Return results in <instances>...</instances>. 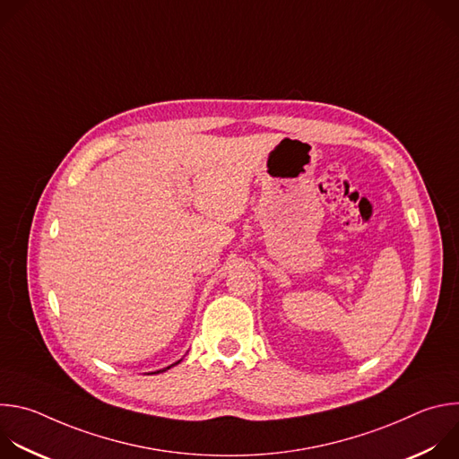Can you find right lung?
<instances>
[{
    "label": "right lung",
    "instance_id": "add662e5",
    "mask_svg": "<svg viewBox=\"0 0 459 459\" xmlns=\"http://www.w3.org/2000/svg\"><path fill=\"white\" fill-rule=\"evenodd\" d=\"M178 363H179V361H178ZM174 365H176V363H174ZM174 365H170V367H174ZM170 367H167V368H170ZM167 368H163V370H167Z\"/></svg>",
    "mask_w": 459,
    "mask_h": 459
}]
</instances>
